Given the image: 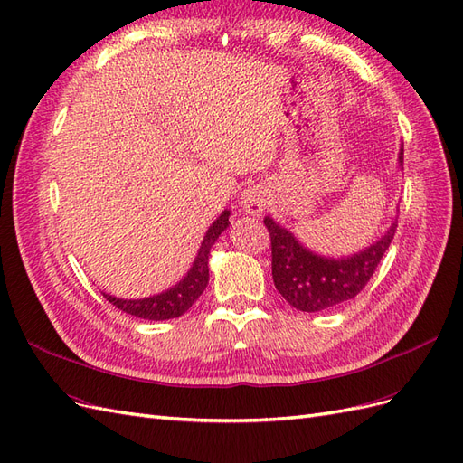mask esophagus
Wrapping results in <instances>:
<instances>
[{"label": "esophagus", "instance_id": "1", "mask_svg": "<svg viewBox=\"0 0 463 463\" xmlns=\"http://www.w3.org/2000/svg\"><path fill=\"white\" fill-rule=\"evenodd\" d=\"M241 208L245 210L247 214L250 216H259L264 206H266V194L260 187H247L241 193V201H240Z\"/></svg>", "mask_w": 463, "mask_h": 463}]
</instances>
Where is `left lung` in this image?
I'll use <instances>...</instances> for the list:
<instances>
[{"label": "left lung", "instance_id": "left-lung-1", "mask_svg": "<svg viewBox=\"0 0 463 463\" xmlns=\"http://www.w3.org/2000/svg\"><path fill=\"white\" fill-rule=\"evenodd\" d=\"M398 160L403 165V146L400 148ZM264 226L270 233L276 289L296 309L317 313L332 309L361 293L394 240L398 223H392L374 245L345 259H326L311 253L270 216L264 218Z\"/></svg>", "mask_w": 463, "mask_h": 463}]
</instances>
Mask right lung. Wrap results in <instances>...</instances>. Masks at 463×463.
Wrapping results in <instances>:
<instances>
[{"mask_svg":"<svg viewBox=\"0 0 463 463\" xmlns=\"http://www.w3.org/2000/svg\"><path fill=\"white\" fill-rule=\"evenodd\" d=\"M230 226V210H223L220 218L208 228L203 245L199 249V255L194 259V264L187 276L175 284L172 289H167L158 296L145 298V299H118L111 298L108 293H102L106 301L116 305L119 311L146 318V320H167L181 317L185 311L191 309V305L199 299L208 284V255L210 249L216 243L218 235Z\"/></svg>","mask_w":463,"mask_h":463,"instance_id":"add662e5","label":"right lung"}]
</instances>
